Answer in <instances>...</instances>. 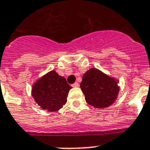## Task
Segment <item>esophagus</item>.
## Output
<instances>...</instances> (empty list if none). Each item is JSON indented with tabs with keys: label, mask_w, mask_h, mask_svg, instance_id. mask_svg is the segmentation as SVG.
<instances>
[{
	"label": "esophagus",
	"mask_w": 150,
	"mask_h": 150,
	"mask_svg": "<svg viewBox=\"0 0 150 150\" xmlns=\"http://www.w3.org/2000/svg\"><path fill=\"white\" fill-rule=\"evenodd\" d=\"M72 86L73 87H79V84L78 82H75V83L72 85Z\"/></svg>",
	"instance_id": "esophagus-1"
}]
</instances>
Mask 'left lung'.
I'll return each instance as SVG.
<instances>
[{
	"mask_svg": "<svg viewBox=\"0 0 150 150\" xmlns=\"http://www.w3.org/2000/svg\"><path fill=\"white\" fill-rule=\"evenodd\" d=\"M117 82L96 68L85 73L80 87L89 104L96 108H106L116 100L119 92Z\"/></svg>",
	"mask_w": 150,
	"mask_h": 150,
	"instance_id": "8db88e82",
	"label": "left lung"
}]
</instances>
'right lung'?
<instances>
[{"mask_svg":"<svg viewBox=\"0 0 150 150\" xmlns=\"http://www.w3.org/2000/svg\"><path fill=\"white\" fill-rule=\"evenodd\" d=\"M71 87L64 77L52 71L37 81L32 93L36 102L43 109L57 111L67 102L68 92Z\"/></svg>","mask_w":150,"mask_h":150,"instance_id":"obj_1","label":"right lung"}]
</instances>
